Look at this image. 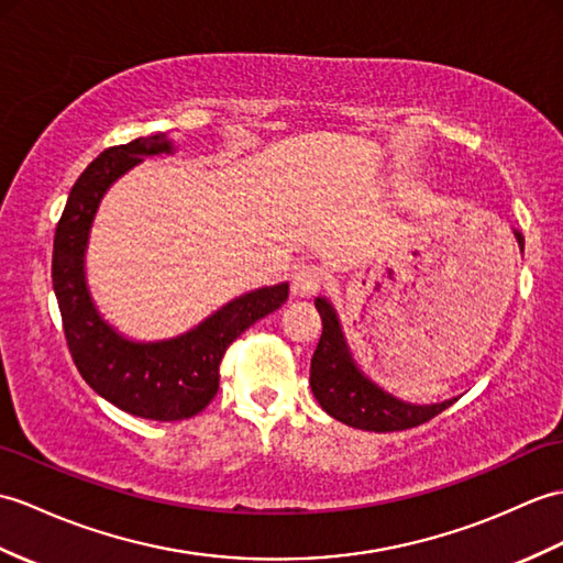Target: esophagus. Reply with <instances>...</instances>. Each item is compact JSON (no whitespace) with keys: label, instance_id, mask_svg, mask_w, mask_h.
I'll return each mask as SVG.
<instances>
[{"label":"esophagus","instance_id":"1","mask_svg":"<svg viewBox=\"0 0 563 563\" xmlns=\"http://www.w3.org/2000/svg\"><path fill=\"white\" fill-rule=\"evenodd\" d=\"M323 285V271L317 266H299L292 276V295L295 297H311L319 292Z\"/></svg>","mask_w":563,"mask_h":563}]
</instances>
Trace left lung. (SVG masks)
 I'll return each mask as SVG.
<instances>
[{"label":"left lung","mask_w":563,"mask_h":563,"mask_svg":"<svg viewBox=\"0 0 563 563\" xmlns=\"http://www.w3.org/2000/svg\"><path fill=\"white\" fill-rule=\"evenodd\" d=\"M518 246L522 252L526 240L518 230H514ZM317 311L323 323V331L319 338V345L313 350L311 357V372L309 384L311 394L319 400L321 408L329 412L333 420L343 422L347 427L364 429V431H402L417 424L429 422L453 405L459 398L431 402V405H415L405 402L388 390L376 386L369 376L357 367L352 360V352L347 347L345 333L341 329V319L333 309V305L325 297L313 299Z\"/></svg>","instance_id":"obj_1"}]
</instances>
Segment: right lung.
I'll return each instance as SVG.
<instances>
[{
	"label": "right lung",
	"instance_id": "obj_1",
	"mask_svg": "<svg viewBox=\"0 0 563 563\" xmlns=\"http://www.w3.org/2000/svg\"><path fill=\"white\" fill-rule=\"evenodd\" d=\"M175 153L167 134L141 136L102 151L76 179L57 222L52 285L64 335L86 384L117 408L155 422H177L201 412L218 394L220 360L234 338L285 305L287 283L234 297L191 331L141 343L100 317L86 283L88 234L98 206L117 179L151 155Z\"/></svg>",
	"mask_w": 563,
	"mask_h": 563
}]
</instances>
